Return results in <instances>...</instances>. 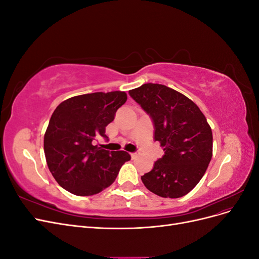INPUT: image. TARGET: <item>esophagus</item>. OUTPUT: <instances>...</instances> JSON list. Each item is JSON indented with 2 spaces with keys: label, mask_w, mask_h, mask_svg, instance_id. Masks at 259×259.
I'll return each instance as SVG.
<instances>
[{
  "label": "esophagus",
  "mask_w": 259,
  "mask_h": 259,
  "mask_svg": "<svg viewBox=\"0 0 259 259\" xmlns=\"http://www.w3.org/2000/svg\"><path fill=\"white\" fill-rule=\"evenodd\" d=\"M131 156H132V159L137 158V156H138V152H131Z\"/></svg>",
  "instance_id": "obj_1"
}]
</instances>
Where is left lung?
<instances>
[{
	"label": "left lung",
	"instance_id": "left-lung-1",
	"mask_svg": "<svg viewBox=\"0 0 259 259\" xmlns=\"http://www.w3.org/2000/svg\"><path fill=\"white\" fill-rule=\"evenodd\" d=\"M151 117L154 142L164 155L142 176L148 190L176 199L190 192L205 174L213 154V134L192 100L162 84L147 83L128 92Z\"/></svg>",
	"mask_w": 259,
	"mask_h": 259
}]
</instances>
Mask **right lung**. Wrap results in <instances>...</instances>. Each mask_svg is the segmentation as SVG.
Instances as JSON below:
<instances>
[{
	"label": "right lung",
	"mask_w": 259,
	"mask_h": 259,
	"mask_svg": "<svg viewBox=\"0 0 259 259\" xmlns=\"http://www.w3.org/2000/svg\"><path fill=\"white\" fill-rule=\"evenodd\" d=\"M126 99V93L117 91L84 94L55 109L44 135V153L52 175L65 190L81 197L96 194L131 160L127 152L95 145L97 138H108L106 126Z\"/></svg>",
	"instance_id": "obj_1"
}]
</instances>
